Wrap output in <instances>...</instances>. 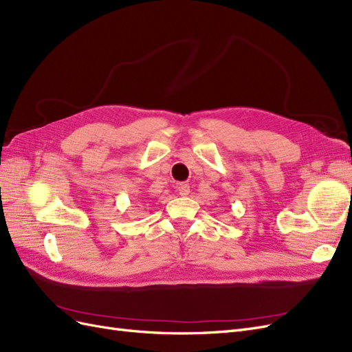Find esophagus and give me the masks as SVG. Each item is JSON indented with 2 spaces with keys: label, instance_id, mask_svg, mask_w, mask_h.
<instances>
[{
  "label": "esophagus",
  "instance_id": "obj_1",
  "mask_svg": "<svg viewBox=\"0 0 352 352\" xmlns=\"http://www.w3.org/2000/svg\"><path fill=\"white\" fill-rule=\"evenodd\" d=\"M189 192H190V189H189L188 184H179L177 185V194L180 197H186V195H189Z\"/></svg>",
  "mask_w": 352,
  "mask_h": 352
}]
</instances>
